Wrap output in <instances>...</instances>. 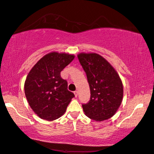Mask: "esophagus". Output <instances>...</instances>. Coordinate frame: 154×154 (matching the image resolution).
Listing matches in <instances>:
<instances>
[{
	"label": "esophagus",
	"mask_w": 154,
	"mask_h": 154,
	"mask_svg": "<svg viewBox=\"0 0 154 154\" xmlns=\"http://www.w3.org/2000/svg\"><path fill=\"white\" fill-rule=\"evenodd\" d=\"M74 94H75V97H77V95H78V92L75 91V92H74Z\"/></svg>",
	"instance_id": "esophagus-1"
}]
</instances>
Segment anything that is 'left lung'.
Here are the masks:
<instances>
[{
    "mask_svg": "<svg viewBox=\"0 0 154 154\" xmlns=\"http://www.w3.org/2000/svg\"><path fill=\"white\" fill-rule=\"evenodd\" d=\"M77 57L86 73L91 95L90 101L82 105L85 115L95 121L109 119L116 114L123 97L118 72L96 53H80Z\"/></svg>",
    "mask_w": 154,
    "mask_h": 154,
    "instance_id": "8db88e82",
    "label": "left lung"
}]
</instances>
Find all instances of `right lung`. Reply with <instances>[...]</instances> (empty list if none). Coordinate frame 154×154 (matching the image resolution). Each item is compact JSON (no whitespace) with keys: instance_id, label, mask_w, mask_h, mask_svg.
<instances>
[{"instance_id":"right-lung-1","label":"right lung","mask_w":154,"mask_h":154,"mask_svg":"<svg viewBox=\"0 0 154 154\" xmlns=\"http://www.w3.org/2000/svg\"><path fill=\"white\" fill-rule=\"evenodd\" d=\"M74 58V55L66 53L47 54L28 74L24 84L26 97L31 109L42 119L60 118L75 97L67 90V82L60 75Z\"/></svg>"}]
</instances>
